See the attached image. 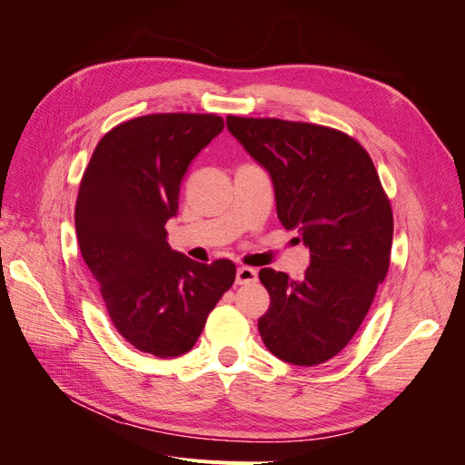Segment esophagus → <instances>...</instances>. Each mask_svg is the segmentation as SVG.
<instances>
[{
    "mask_svg": "<svg viewBox=\"0 0 465 465\" xmlns=\"http://www.w3.org/2000/svg\"><path fill=\"white\" fill-rule=\"evenodd\" d=\"M258 281V272L252 270V267H238L236 270V285H248V283H256Z\"/></svg>",
    "mask_w": 465,
    "mask_h": 465,
    "instance_id": "34e87169",
    "label": "esophagus"
}]
</instances>
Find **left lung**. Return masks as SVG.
<instances>
[{
  "label": "left lung",
  "mask_w": 465,
  "mask_h": 465,
  "mask_svg": "<svg viewBox=\"0 0 465 465\" xmlns=\"http://www.w3.org/2000/svg\"><path fill=\"white\" fill-rule=\"evenodd\" d=\"M227 128L270 173L281 224L299 231L311 250L301 281L270 267L260 272L272 299L258 320L262 340L285 362H326L357 333L388 273V195L369 153L340 130L241 116H229Z\"/></svg>",
  "instance_id": "left-lung-1"
}]
</instances>
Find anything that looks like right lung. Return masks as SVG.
Segmentation results:
<instances>
[{
	"label": "right lung",
	"instance_id": "obj_1",
	"mask_svg": "<svg viewBox=\"0 0 465 465\" xmlns=\"http://www.w3.org/2000/svg\"><path fill=\"white\" fill-rule=\"evenodd\" d=\"M224 128L217 114H149L98 142L75 203V231L108 316L135 349L184 355L236 277L231 260L200 263L166 242L190 163Z\"/></svg>",
	"mask_w": 465,
	"mask_h": 465
}]
</instances>
